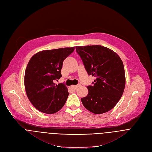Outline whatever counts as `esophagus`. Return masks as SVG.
<instances>
[{
    "mask_svg": "<svg viewBox=\"0 0 152 152\" xmlns=\"http://www.w3.org/2000/svg\"><path fill=\"white\" fill-rule=\"evenodd\" d=\"M80 84H77V85H76V86H72L73 87V88H75V89H77L79 87H80Z\"/></svg>",
    "mask_w": 152,
    "mask_h": 152,
    "instance_id": "esophagus-1",
    "label": "esophagus"
}]
</instances>
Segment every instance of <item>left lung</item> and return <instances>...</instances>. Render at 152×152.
<instances>
[{
    "label": "left lung",
    "mask_w": 152,
    "mask_h": 152,
    "mask_svg": "<svg viewBox=\"0 0 152 152\" xmlns=\"http://www.w3.org/2000/svg\"><path fill=\"white\" fill-rule=\"evenodd\" d=\"M88 75L95 77L94 85L87 86L88 93L80 99L91 113L101 114L115 107L125 87V74L119 56L101 45L76 46Z\"/></svg>",
    "instance_id": "left-lung-1"
}]
</instances>
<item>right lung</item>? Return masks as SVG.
<instances>
[{"mask_svg":"<svg viewBox=\"0 0 152 152\" xmlns=\"http://www.w3.org/2000/svg\"><path fill=\"white\" fill-rule=\"evenodd\" d=\"M75 50V47L43 50L30 58L24 75L27 96L33 106L41 112L52 114L64 106L69 93L63 84L54 80L62 76L64 60Z\"/></svg>","mask_w":152,"mask_h":152,"instance_id":"1","label":"right lung"}]
</instances>
